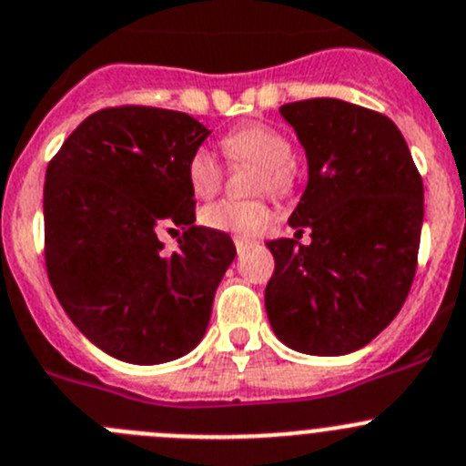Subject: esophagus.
Instances as JSON below:
<instances>
[{
	"instance_id": "esophagus-1",
	"label": "esophagus",
	"mask_w": 466,
	"mask_h": 466,
	"mask_svg": "<svg viewBox=\"0 0 466 466\" xmlns=\"http://www.w3.org/2000/svg\"><path fill=\"white\" fill-rule=\"evenodd\" d=\"M234 246H237V252L241 255V252H246L248 248L252 246V241H250V238H246V237H237V238H234Z\"/></svg>"
}]
</instances>
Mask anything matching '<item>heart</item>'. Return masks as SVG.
<instances>
[{
    "label": "heart",
    "mask_w": 466,
    "mask_h": 466,
    "mask_svg": "<svg viewBox=\"0 0 466 466\" xmlns=\"http://www.w3.org/2000/svg\"><path fill=\"white\" fill-rule=\"evenodd\" d=\"M223 152L234 164L259 166L257 188L284 196L293 188L296 170H293V147L279 129L270 125H246L223 138ZM187 177L193 193L200 198L211 196L223 179V164L209 146L193 150L187 164ZM273 220V207L266 200H225L211 202L200 211V223L216 232L238 234V237H255L264 232L266 225Z\"/></svg>",
    "instance_id": "b5f03b06"
}]
</instances>
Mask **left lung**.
Here are the masks:
<instances>
[{"label":"left lung","mask_w":466,"mask_h":466,"mask_svg":"<svg viewBox=\"0 0 466 466\" xmlns=\"http://www.w3.org/2000/svg\"><path fill=\"white\" fill-rule=\"evenodd\" d=\"M296 129L309 179L289 225L311 243L268 241L275 270L264 302L282 343L346 355L394 320L417 273L423 182L400 129L334 97L279 106Z\"/></svg>","instance_id":"8db88e82"}]
</instances>
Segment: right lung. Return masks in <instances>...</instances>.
Returning <instances> with one entry per match:
<instances>
[{
	"instance_id": "1",
	"label": "right lung",
	"mask_w": 466,
	"mask_h": 466,
	"mask_svg": "<svg viewBox=\"0 0 466 466\" xmlns=\"http://www.w3.org/2000/svg\"><path fill=\"white\" fill-rule=\"evenodd\" d=\"M209 134L182 111L108 106L49 161L47 278L72 323L111 358L170 362L205 337L237 255L229 234L196 225L187 164ZM166 227L183 229L179 251L163 252Z\"/></svg>"
}]
</instances>
